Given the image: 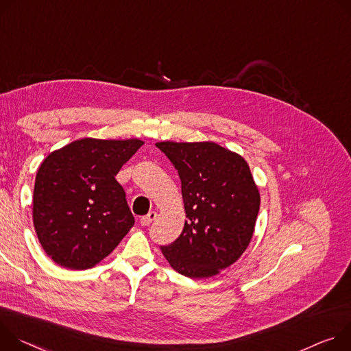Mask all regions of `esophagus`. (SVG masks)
Instances as JSON below:
<instances>
[{
  "label": "esophagus",
  "mask_w": 351,
  "mask_h": 351,
  "mask_svg": "<svg viewBox=\"0 0 351 351\" xmlns=\"http://www.w3.org/2000/svg\"><path fill=\"white\" fill-rule=\"evenodd\" d=\"M156 216H158V213L156 212H149L146 216H143L141 219V226H149L156 219Z\"/></svg>",
  "instance_id": "obj_1"
}]
</instances>
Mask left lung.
<instances>
[{
  "instance_id": "obj_1",
  "label": "left lung",
  "mask_w": 351,
  "mask_h": 351,
  "mask_svg": "<svg viewBox=\"0 0 351 351\" xmlns=\"http://www.w3.org/2000/svg\"><path fill=\"white\" fill-rule=\"evenodd\" d=\"M181 181L186 220L180 237L160 250L178 274L217 275L247 250L261 197L247 162L215 142L156 143Z\"/></svg>"
}]
</instances>
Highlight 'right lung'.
<instances>
[{
    "mask_svg": "<svg viewBox=\"0 0 351 351\" xmlns=\"http://www.w3.org/2000/svg\"><path fill=\"white\" fill-rule=\"evenodd\" d=\"M142 145L84 138L45 159L34 181L33 224L56 263L89 269L125 237L135 219L115 176Z\"/></svg>",
    "mask_w": 351,
    "mask_h": 351,
    "instance_id": "add662e5",
    "label": "right lung"
}]
</instances>
